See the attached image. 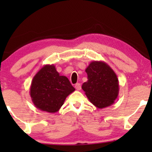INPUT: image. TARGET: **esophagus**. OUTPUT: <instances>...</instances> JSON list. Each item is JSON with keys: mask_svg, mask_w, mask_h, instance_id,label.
<instances>
[{"mask_svg": "<svg viewBox=\"0 0 152 152\" xmlns=\"http://www.w3.org/2000/svg\"><path fill=\"white\" fill-rule=\"evenodd\" d=\"M75 88L77 91H80V90H81V88H82V86H81V84H80V83H77V84H76L75 85Z\"/></svg>", "mask_w": 152, "mask_h": 152, "instance_id": "obj_1", "label": "esophagus"}]
</instances>
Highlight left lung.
Wrapping results in <instances>:
<instances>
[{
  "label": "left lung",
  "mask_w": 152,
  "mask_h": 152,
  "mask_svg": "<svg viewBox=\"0 0 152 152\" xmlns=\"http://www.w3.org/2000/svg\"><path fill=\"white\" fill-rule=\"evenodd\" d=\"M85 71L86 82L82 88L89 101L99 109L113 104L119 94V82L113 70L104 61H91Z\"/></svg>",
  "instance_id": "1"
}]
</instances>
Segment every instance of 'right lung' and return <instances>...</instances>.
Returning a JSON list of instances; mask_svg holds the SVG:
<instances>
[{"label":"right lung","instance_id":"right-lung-1","mask_svg":"<svg viewBox=\"0 0 152 152\" xmlns=\"http://www.w3.org/2000/svg\"><path fill=\"white\" fill-rule=\"evenodd\" d=\"M75 88L66 76L60 75L54 64L43 66L31 83L30 94L35 107L48 113H56Z\"/></svg>","mask_w":152,"mask_h":152}]
</instances>
